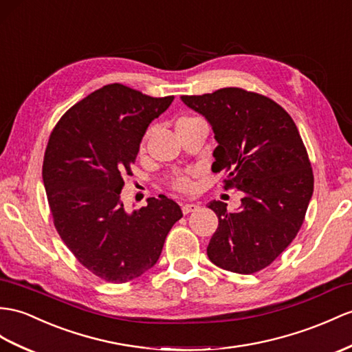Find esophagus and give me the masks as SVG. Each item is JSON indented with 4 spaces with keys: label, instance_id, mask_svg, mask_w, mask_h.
Here are the masks:
<instances>
[{
    "label": "esophagus",
    "instance_id": "obj_1",
    "mask_svg": "<svg viewBox=\"0 0 352 352\" xmlns=\"http://www.w3.org/2000/svg\"><path fill=\"white\" fill-rule=\"evenodd\" d=\"M199 208H200V206L195 204V203H184L182 204V212H184V215H188V213H191Z\"/></svg>",
    "mask_w": 352,
    "mask_h": 352
}]
</instances>
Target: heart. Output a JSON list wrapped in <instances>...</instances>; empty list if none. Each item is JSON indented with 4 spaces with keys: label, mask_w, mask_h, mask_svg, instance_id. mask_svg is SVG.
I'll return each mask as SVG.
<instances>
[{
    "label": "heart",
    "mask_w": 352,
    "mask_h": 352,
    "mask_svg": "<svg viewBox=\"0 0 352 352\" xmlns=\"http://www.w3.org/2000/svg\"><path fill=\"white\" fill-rule=\"evenodd\" d=\"M192 119H197V118H181L177 121V125L185 124V122H190V121H192ZM142 149H144V140L142 143ZM171 186H173V190H176L179 192H190L192 190L194 185H192V181H191L190 176H188V175H179V176H176L173 179V181H171Z\"/></svg>",
    "instance_id": "obj_1"
}]
</instances>
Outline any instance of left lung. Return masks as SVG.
<instances>
[{
    "mask_svg": "<svg viewBox=\"0 0 352 352\" xmlns=\"http://www.w3.org/2000/svg\"><path fill=\"white\" fill-rule=\"evenodd\" d=\"M181 98L213 128L212 171L226 175L224 190L245 194L236 212L222 201L209 203L219 221L209 260L241 275L260 272L294 241L314 192L302 137L287 110L261 94L231 87Z\"/></svg>",
    "mask_w": 352,
    "mask_h": 352,
    "instance_id": "left-lung-1",
    "label": "left lung"
}]
</instances>
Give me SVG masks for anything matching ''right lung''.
Instances as JSON below:
<instances>
[{
	"label": "right lung",
	"instance_id": "obj_1",
	"mask_svg": "<svg viewBox=\"0 0 352 352\" xmlns=\"http://www.w3.org/2000/svg\"><path fill=\"white\" fill-rule=\"evenodd\" d=\"M173 98L110 83L68 109L50 133L43 182L54 226L76 260L111 284L149 270L182 218L166 195L133 213L121 201L143 134Z\"/></svg>",
	"mask_w": 352,
	"mask_h": 352
}]
</instances>
